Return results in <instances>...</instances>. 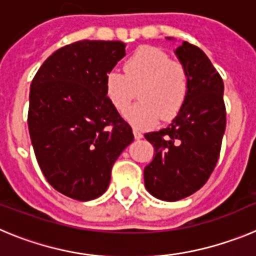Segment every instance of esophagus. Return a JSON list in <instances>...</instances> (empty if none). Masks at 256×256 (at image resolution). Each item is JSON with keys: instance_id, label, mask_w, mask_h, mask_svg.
<instances>
[{"instance_id": "34e87169", "label": "esophagus", "mask_w": 256, "mask_h": 256, "mask_svg": "<svg viewBox=\"0 0 256 256\" xmlns=\"http://www.w3.org/2000/svg\"><path fill=\"white\" fill-rule=\"evenodd\" d=\"M133 134H134L136 140H141L142 137H144V133H142V130H138V128H134V130H133Z\"/></svg>"}]
</instances>
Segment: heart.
<instances>
[{
	"label": "heart",
	"instance_id": "b5f03b06",
	"mask_svg": "<svg viewBox=\"0 0 256 256\" xmlns=\"http://www.w3.org/2000/svg\"><path fill=\"white\" fill-rule=\"evenodd\" d=\"M106 94L116 110L124 112L134 101L140 102L126 114L133 126L144 128L159 120L177 116L190 94L187 68L159 47L142 46L124 62V73L110 70L105 78Z\"/></svg>",
	"mask_w": 256,
	"mask_h": 256
}]
</instances>
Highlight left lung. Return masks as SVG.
Returning <instances> with one entry per match:
<instances>
[{
	"mask_svg": "<svg viewBox=\"0 0 256 256\" xmlns=\"http://www.w3.org/2000/svg\"><path fill=\"white\" fill-rule=\"evenodd\" d=\"M176 55L187 68L190 94L166 128L146 133L155 158L144 166V186L164 201H177L204 186L216 168L226 130L224 84L202 50L183 42Z\"/></svg>",
	"mask_w": 256,
	"mask_h": 256,
	"instance_id": "8db88e82",
	"label": "left lung"
}]
</instances>
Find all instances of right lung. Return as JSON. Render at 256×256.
I'll list each match as a JSON object with an SVG mask.
<instances>
[{"mask_svg":"<svg viewBox=\"0 0 256 256\" xmlns=\"http://www.w3.org/2000/svg\"><path fill=\"white\" fill-rule=\"evenodd\" d=\"M124 48L120 40H78L54 52L32 80L28 128L36 159L47 182L74 200L102 195L112 165L134 140L105 88Z\"/></svg>","mask_w":256,"mask_h":256,"instance_id":"add662e5","label":"right lung"}]
</instances>
